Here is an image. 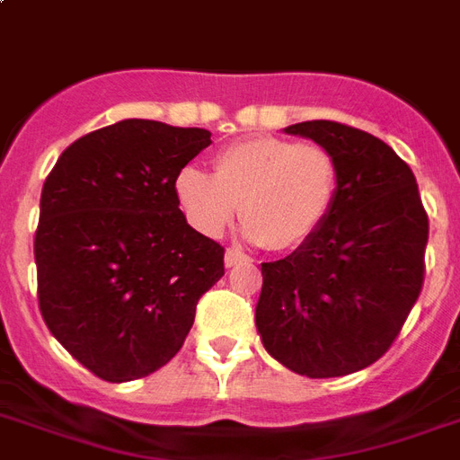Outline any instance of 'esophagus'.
<instances>
[{
    "label": "esophagus",
    "instance_id": "34e87169",
    "mask_svg": "<svg viewBox=\"0 0 460 460\" xmlns=\"http://www.w3.org/2000/svg\"><path fill=\"white\" fill-rule=\"evenodd\" d=\"M251 258L243 253V251H238V248H226V255H224V262H226V268H234L238 262H248Z\"/></svg>",
    "mask_w": 460,
    "mask_h": 460
}]
</instances>
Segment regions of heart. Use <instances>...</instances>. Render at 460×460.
<instances>
[{
	"instance_id": "b5f03b06",
	"label": "heart",
	"mask_w": 460,
	"mask_h": 460,
	"mask_svg": "<svg viewBox=\"0 0 460 460\" xmlns=\"http://www.w3.org/2000/svg\"><path fill=\"white\" fill-rule=\"evenodd\" d=\"M338 190V164L325 146L275 135L224 146L212 175L183 168L175 198L192 226L219 236L236 215L251 241L270 251L299 248L321 229Z\"/></svg>"
}]
</instances>
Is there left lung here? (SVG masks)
Masks as SVG:
<instances>
[{"label": "left lung", "mask_w": 460, "mask_h": 460, "mask_svg": "<svg viewBox=\"0 0 460 460\" xmlns=\"http://www.w3.org/2000/svg\"><path fill=\"white\" fill-rule=\"evenodd\" d=\"M285 132L335 156L338 190L306 243L262 262L255 325L287 369L347 376L381 359L401 335L425 282L429 219L410 166L378 137L332 120Z\"/></svg>", "instance_id": "8db88e82"}]
</instances>
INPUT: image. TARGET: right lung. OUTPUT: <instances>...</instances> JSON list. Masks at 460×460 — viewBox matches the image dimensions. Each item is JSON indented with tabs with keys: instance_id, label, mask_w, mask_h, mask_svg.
Listing matches in <instances>:
<instances>
[{
	"instance_id": "1",
	"label": "right lung",
	"mask_w": 460,
	"mask_h": 460,
	"mask_svg": "<svg viewBox=\"0 0 460 460\" xmlns=\"http://www.w3.org/2000/svg\"><path fill=\"white\" fill-rule=\"evenodd\" d=\"M212 132L120 120L69 145L45 178L35 229L38 306L103 381L149 376L183 347L224 248L178 209L175 175Z\"/></svg>"
}]
</instances>
